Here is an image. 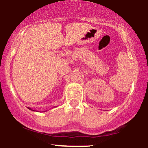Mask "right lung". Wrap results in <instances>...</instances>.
<instances>
[{"instance_id": "1", "label": "right lung", "mask_w": 148, "mask_h": 148, "mask_svg": "<svg viewBox=\"0 0 148 148\" xmlns=\"http://www.w3.org/2000/svg\"><path fill=\"white\" fill-rule=\"evenodd\" d=\"M28 109H29L30 110H32V111H34V112H38V111H36V110H33V109H32L31 108H29V107H28Z\"/></svg>"}]
</instances>
